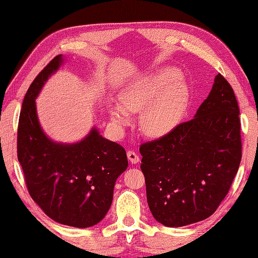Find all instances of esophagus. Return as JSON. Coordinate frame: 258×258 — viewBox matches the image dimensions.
<instances>
[{
    "instance_id": "34e87169",
    "label": "esophagus",
    "mask_w": 258,
    "mask_h": 258,
    "mask_svg": "<svg viewBox=\"0 0 258 258\" xmlns=\"http://www.w3.org/2000/svg\"><path fill=\"white\" fill-rule=\"evenodd\" d=\"M127 158L132 164H138L140 162V156L136 154L134 151H128L127 152Z\"/></svg>"
}]
</instances>
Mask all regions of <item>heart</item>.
Segmentation results:
<instances>
[{"label": "heart", "mask_w": 258, "mask_h": 258, "mask_svg": "<svg viewBox=\"0 0 258 258\" xmlns=\"http://www.w3.org/2000/svg\"><path fill=\"white\" fill-rule=\"evenodd\" d=\"M176 70L161 68L136 78L119 92V103L108 108L117 127L126 126L131 113H139L140 128L149 138H162L176 127L186 109L188 93Z\"/></svg>", "instance_id": "b5f03b06"}]
</instances>
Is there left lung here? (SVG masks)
I'll list each match as a JSON object with an SVG mask.
<instances>
[{
	"instance_id": "1",
	"label": "left lung",
	"mask_w": 258,
	"mask_h": 258,
	"mask_svg": "<svg viewBox=\"0 0 258 258\" xmlns=\"http://www.w3.org/2000/svg\"><path fill=\"white\" fill-rule=\"evenodd\" d=\"M238 115L232 86L218 73L193 119L141 145L147 204L158 223L180 227L217 210L242 158Z\"/></svg>"
}]
</instances>
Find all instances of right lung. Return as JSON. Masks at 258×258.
<instances>
[{"label":"right lung","mask_w":258,"mask_h":258,"mask_svg":"<svg viewBox=\"0 0 258 258\" xmlns=\"http://www.w3.org/2000/svg\"><path fill=\"white\" fill-rule=\"evenodd\" d=\"M64 63L57 55L38 74L22 104L18 158L29 193L46 215L78 228L96 225L107 214L117 177L127 168L126 152L92 127L83 140L61 143L48 138L40 124L36 97Z\"/></svg>","instance_id":"obj_1"}]
</instances>
